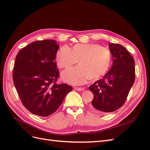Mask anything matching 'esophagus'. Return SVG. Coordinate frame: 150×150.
Wrapping results in <instances>:
<instances>
[{"mask_svg": "<svg viewBox=\"0 0 150 150\" xmlns=\"http://www.w3.org/2000/svg\"><path fill=\"white\" fill-rule=\"evenodd\" d=\"M74 89L77 91H83L84 89V88H79V87H74Z\"/></svg>", "mask_w": 150, "mask_h": 150, "instance_id": "esophagus-1", "label": "esophagus"}]
</instances>
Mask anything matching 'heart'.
<instances>
[{"label": "heart", "instance_id": "heart-1", "mask_svg": "<svg viewBox=\"0 0 150 150\" xmlns=\"http://www.w3.org/2000/svg\"><path fill=\"white\" fill-rule=\"evenodd\" d=\"M79 65L62 72L66 82L82 84L88 80L101 78L110 69L111 53L108 48L95 43L76 44L71 49L67 45L61 46L56 54L57 66L67 69L78 62Z\"/></svg>", "mask_w": 150, "mask_h": 150}]
</instances>
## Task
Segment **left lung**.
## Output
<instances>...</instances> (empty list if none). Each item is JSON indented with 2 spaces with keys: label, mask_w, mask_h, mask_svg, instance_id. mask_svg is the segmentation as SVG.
Masks as SVG:
<instances>
[{
  "label": "left lung",
  "mask_w": 150,
  "mask_h": 150,
  "mask_svg": "<svg viewBox=\"0 0 150 150\" xmlns=\"http://www.w3.org/2000/svg\"><path fill=\"white\" fill-rule=\"evenodd\" d=\"M112 66L100 80L89 88L94 94L91 108L106 114L118 110L125 104L135 79L134 59L121 44H109Z\"/></svg>",
  "instance_id": "1"
}]
</instances>
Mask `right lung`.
<instances>
[{
    "label": "right lung",
    "mask_w": 150,
    "mask_h": 150,
    "mask_svg": "<svg viewBox=\"0 0 150 150\" xmlns=\"http://www.w3.org/2000/svg\"><path fill=\"white\" fill-rule=\"evenodd\" d=\"M52 39L37 40L21 49L13 69V84L24 107L34 115L48 116L61 106L72 87L56 83L59 49Z\"/></svg>",
    "instance_id": "obj_1"
}]
</instances>
